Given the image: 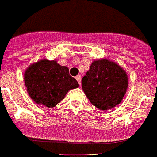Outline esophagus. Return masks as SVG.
Here are the masks:
<instances>
[{
	"label": "esophagus",
	"mask_w": 157,
	"mask_h": 157,
	"mask_svg": "<svg viewBox=\"0 0 157 157\" xmlns=\"http://www.w3.org/2000/svg\"><path fill=\"white\" fill-rule=\"evenodd\" d=\"M76 79H77V81L78 82V84H81V76L80 75H78V76H76Z\"/></svg>",
	"instance_id": "34e87169"
}]
</instances>
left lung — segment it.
I'll return each instance as SVG.
<instances>
[{
  "label": "left lung",
  "instance_id": "8db88e82",
  "mask_svg": "<svg viewBox=\"0 0 157 157\" xmlns=\"http://www.w3.org/2000/svg\"><path fill=\"white\" fill-rule=\"evenodd\" d=\"M128 78L126 71L109 59L94 60L82 78V89L93 105L108 111L122 102Z\"/></svg>",
  "mask_w": 157,
  "mask_h": 157
}]
</instances>
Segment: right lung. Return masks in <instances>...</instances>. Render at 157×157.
Masks as SVG:
<instances>
[{"mask_svg":"<svg viewBox=\"0 0 157 157\" xmlns=\"http://www.w3.org/2000/svg\"><path fill=\"white\" fill-rule=\"evenodd\" d=\"M24 84L29 97L38 105L52 108L65 98L67 93L79 86L69 75L67 67L56 60L42 59L30 64L24 72Z\"/></svg>","mask_w":157,"mask_h":157,"instance_id":"add662e5","label":"right lung"}]
</instances>
